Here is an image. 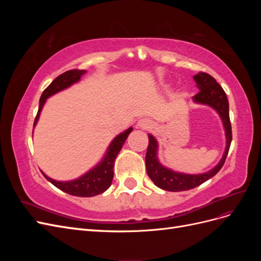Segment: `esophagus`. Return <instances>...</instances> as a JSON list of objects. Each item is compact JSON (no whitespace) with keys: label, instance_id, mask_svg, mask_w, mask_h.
I'll return each mask as SVG.
<instances>
[{"label":"esophagus","instance_id":"esophagus-1","mask_svg":"<svg viewBox=\"0 0 261 261\" xmlns=\"http://www.w3.org/2000/svg\"><path fill=\"white\" fill-rule=\"evenodd\" d=\"M137 126L143 129H148L152 126V122L149 120V118H140L137 123Z\"/></svg>","mask_w":261,"mask_h":261}]
</instances>
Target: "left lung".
Listing matches in <instances>:
<instances>
[{
	"label": "left lung",
	"mask_w": 261,
	"mask_h": 261,
	"mask_svg": "<svg viewBox=\"0 0 261 261\" xmlns=\"http://www.w3.org/2000/svg\"><path fill=\"white\" fill-rule=\"evenodd\" d=\"M197 88L199 92L193 97V101L197 105H203L212 108L219 114L225 130V150L219 163L215 168L206 173L200 174H186L174 170H171L162 165L158 159V145L156 139L149 134V145L146 153V168L147 174L151 178L155 186L168 192H183L201 185L209 178L215 176L223 167L226 155L232 141V128L228 114V101L226 94L217 81L207 73H198L194 76Z\"/></svg>",
	"instance_id": "1"
}]
</instances>
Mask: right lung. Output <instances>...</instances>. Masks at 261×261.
Segmentation results:
<instances>
[{
  "instance_id": "right-lung-1",
  "label": "right lung",
  "mask_w": 261,
  "mask_h": 261,
  "mask_svg": "<svg viewBox=\"0 0 261 261\" xmlns=\"http://www.w3.org/2000/svg\"><path fill=\"white\" fill-rule=\"evenodd\" d=\"M86 74L85 69H72L67 70V72L61 74L49 85L43 93L41 94L40 101H39V110L36 116V120L34 123V127L37 125L40 113L45 105V101L50 98L53 94L58 93L62 90H64L72 85L76 84L81 81L83 75ZM133 127L124 130L123 133L118 134V135L111 141L109 145L106 154L102 158L101 161L94 165V167L89 170L84 175L80 176L78 178L72 180H55L48 175H45L41 171L43 176L48 179L50 183H52L55 187H58L61 191L65 192L69 195L78 196V197H93L96 195L102 194L106 192L107 189L111 186L112 179H113V167L114 161L116 156L122 149L123 145L125 144L126 138L128 137Z\"/></svg>"
}]
</instances>
